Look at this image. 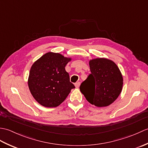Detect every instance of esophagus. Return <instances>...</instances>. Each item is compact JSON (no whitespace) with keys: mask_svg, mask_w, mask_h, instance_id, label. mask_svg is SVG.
Instances as JSON below:
<instances>
[{"mask_svg":"<svg viewBox=\"0 0 148 148\" xmlns=\"http://www.w3.org/2000/svg\"><path fill=\"white\" fill-rule=\"evenodd\" d=\"M80 84H81L80 82H77V83H75V86H76V88H78L80 86Z\"/></svg>","mask_w":148,"mask_h":148,"instance_id":"esophagus-1","label":"esophagus"}]
</instances>
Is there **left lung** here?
Listing matches in <instances>:
<instances>
[{
	"label": "left lung",
	"instance_id": "1",
	"mask_svg": "<svg viewBox=\"0 0 148 148\" xmlns=\"http://www.w3.org/2000/svg\"><path fill=\"white\" fill-rule=\"evenodd\" d=\"M91 73L81 84L80 90L90 103L106 107L118 98L122 90L123 77L118 66L106 58L90 61Z\"/></svg>",
	"mask_w": 148,
	"mask_h": 148
}]
</instances>
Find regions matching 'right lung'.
I'll list each match as a JSON object with an SVG mask.
<instances>
[{
	"label": "right lung",
	"instance_id": "1",
	"mask_svg": "<svg viewBox=\"0 0 148 148\" xmlns=\"http://www.w3.org/2000/svg\"><path fill=\"white\" fill-rule=\"evenodd\" d=\"M70 60L59 53L49 52L32 65L28 84L34 98L40 105L47 108L59 106L75 88L65 69Z\"/></svg>",
	"mask_w": 148,
	"mask_h": 148
}]
</instances>
